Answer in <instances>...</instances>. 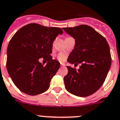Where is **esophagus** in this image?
Listing matches in <instances>:
<instances>
[{
    "label": "esophagus",
    "mask_w": 120,
    "mask_h": 120,
    "mask_svg": "<svg viewBox=\"0 0 120 120\" xmlns=\"http://www.w3.org/2000/svg\"><path fill=\"white\" fill-rule=\"evenodd\" d=\"M61 66L62 67H64V66H65V65L64 63H61Z\"/></svg>",
    "instance_id": "obj_1"
}]
</instances>
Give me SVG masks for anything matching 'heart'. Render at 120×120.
Returning a JSON list of instances; mask_svg holds the SVG:
<instances>
[{"label": "heart", "instance_id": "1", "mask_svg": "<svg viewBox=\"0 0 120 120\" xmlns=\"http://www.w3.org/2000/svg\"><path fill=\"white\" fill-rule=\"evenodd\" d=\"M66 58V55H65L64 53H62V52H60L57 55V59H58L60 62H63L64 61H65Z\"/></svg>", "mask_w": 120, "mask_h": 120}]
</instances>
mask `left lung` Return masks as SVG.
Returning a JSON list of instances; mask_svg holds the SVG:
<instances>
[{"instance_id": "left-lung-1", "label": "left lung", "mask_w": 120, "mask_h": 120, "mask_svg": "<svg viewBox=\"0 0 120 120\" xmlns=\"http://www.w3.org/2000/svg\"><path fill=\"white\" fill-rule=\"evenodd\" d=\"M63 29L75 39V46L68 62L78 65L79 69L67 66L68 74L64 77L65 87L71 94L86 97L99 89L105 81L112 58L105 38L86 25Z\"/></svg>"}]
</instances>
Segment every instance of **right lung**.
Listing matches in <instances>:
<instances>
[{"label":"right lung","mask_w":120,"mask_h":120,"mask_svg":"<svg viewBox=\"0 0 120 120\" xmlns=\"http://www.w3.org/2000/svg\"><path fill=\"white\" fill-rule=\"evenodd\" d=\"M63 30L32 23L24 26L13 35L7 48V69L12 81L22 92L37 95L45 92L60 68L52 59V43ZM48 61L43 66L39 58Z\"/></svg>","instance_id":"1"}]
</instances>
